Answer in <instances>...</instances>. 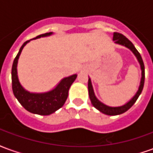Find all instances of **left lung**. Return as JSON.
I'll use <instances>...</instances> for the list:
<instances>
[{
	"mask_svg": "<svg viewBox=\"0 0 153 153\" xmlns=\"http://www.w3.org/2000/svg\"><path fill=\"white\" fill-rule=\"evenodd\" d=\"M113 40L115 41V43L120 44L122 46H125L127 48H128L129 50H131L133 51V53L134 54L135 56L137 57L138 62L140 64V66H141V70H142V78L141 81H140V85L138 88V90L137 93L135 94L134 97L132 98L129 102L125 104L124 106H116V107H111V106H108L103 104L102 102H101L97 98L95 95H94V92H93V86H92V83H91V79H88V94H89L90 100H91V102L93 104V106L100 111L103 114H106L108 115H120L122 113H125V111H127L130 107H131L135 102L137 101L139 95L141 94L143 88V85H144V79H145V70H144V64L142 59L141 55L138 52L137 49L135 48L134 46V44L132 43L130 41L128 40V38L125 37L124 35L121 33H114L113 34Z\"/></svg>",
	"mask_w": 153,
	"mask_h": 153,
	"instance_id": "1",
	"label": "left lung"
}]
</instances>
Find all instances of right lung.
<instances>
[{
  "label": "right lung",
  "instance_id": "1",
  "mask_svg": "<svg viewBox=\"0 0 153 153\" xmlns=\"http://www.w3.org/2000/svg\"><path fill=\"white\" fill-rule=\"evenodd\" d=\"M51 34H52L51 32L46 33L43 34L38 35L33 39L50 36ZM29 41L30 40L26 41L22 45L13 62L11 70L13 93L19 103L24 106V108L29 112L41 115H51L63 106L68 97L69 89L74 81L76 79L77 74H73L71 76L64 78L54 89L47 93H33L26 91L19 82L17 75V63L23 48Z\"/></svg>",
  "mask_w": 153,
  "mask_h": 153
}]
</instances>
